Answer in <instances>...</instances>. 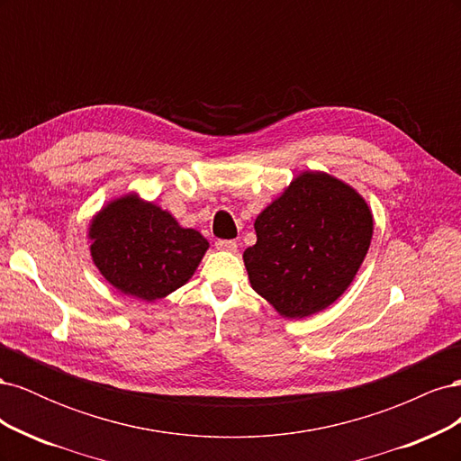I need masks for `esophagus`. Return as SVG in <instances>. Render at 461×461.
<instances>
[{"label": "esophagus", "mask_w": 461, "mask_h": 461, "mask_svg": "<svg viewBox=\"0 0 461 461\" xmlns=\"http://www.w3.org/2000/svg\"><path fill=\"white\" fill-rule=\"evenodd\" d=\"M215 246L217 249H222V252H236V248H239L234 240H217Z\"/></svg>", "instance_id": "esophagus-1"}]
</instances>
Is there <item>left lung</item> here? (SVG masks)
Instances as JSON below:
<instances>
[{
	"label": "left lung",
	"mask_w": 461,
	"mask_h": 461,
	"mask_svg": "<svg viewBox=\"0 0 461 461\" xmlns=\"http://www.w3.org/2000/svg\"><path fill=\"white\" fill-rule=\"evenodd\" d=\"M242 254L249 285L286 319L327 310L354 283L373 239L366 198L325 171H302L256 217Z\"/></svg>",
	"instance_id": "left-lung-1"
}]
</instances>
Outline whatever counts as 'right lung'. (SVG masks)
<instances>
[{
  "instance_id": "1",
  "label": "right lung",
  "mask_w": 461,
  "mask_h": 461,
  "mask_svg": "<svg viewBox=\"0 0 461 461\" xmlns=\"http://www.w3.org/2000/svg\"><path fill=\"white\" fill-rule=\"evenodd\" d=\"M92 261L124 296L156 302L185 286L209 242L158 203L127 192L109 200L88 225Z\"/></svg>"
}]
</instances>
